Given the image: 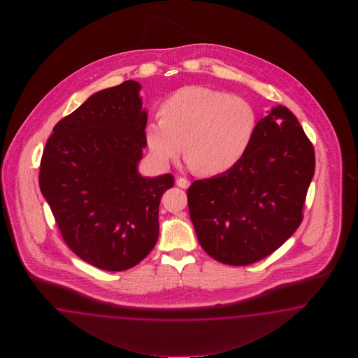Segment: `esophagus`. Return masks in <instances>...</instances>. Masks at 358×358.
Masks as SVG:
<instances>
[{
  "instance_id": "1",
  "label": "esophagus",
  "mask_w": 358,
  "mask_h": 358,
  "mask_svg": "<svg viewBox=\"0 0 358 358\" xmlns=\"http://www.w3.org/2000/svg\"><path fill=\"white\" fill-rule=\"evenodd\" d=\"M176 184H177L178 187H181V189H187V187L190 186V181L186 180L184 177H178V178L176 180Z\"/></svg>"
}]
</instances>
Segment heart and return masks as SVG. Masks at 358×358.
I'll list each match as a JSON object with an SVG mask.
<instances>
[{"label": "heart", "mask_w": 358, "mask_h": 358, "mask_svg": "<svg viewBox=\"0 0 358 358\" xmlns=\"http://www.w3.org/2000/svg\"><path fill=\"white\" fill-rule=\"evenodd\" d=\"M257 129L259 115L248 99L194 85L164 99L160 120L144 127V141L152 162L162 168L174 163L186 147L192 168L219 176L241 163Z\"/></svg>", "instance_id": "obj_1"}]
</instances>
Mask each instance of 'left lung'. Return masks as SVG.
<instances>
[{"mask_svg":"<svg viewBox=\"0 0 358 358\" xmlns=\"http://www.w3.org/2000/svg\"><path fill=\"white\" fill-rule=\"evenodd\" d=\"M314 172V147L299 122L289 108H271L241 163L187 189L201 247L236 266L269 256L299 227Z\"/></svg>","mask_w":358,"mask_h":358,"instance_id":"1","label":"left lung"}]
</instances>
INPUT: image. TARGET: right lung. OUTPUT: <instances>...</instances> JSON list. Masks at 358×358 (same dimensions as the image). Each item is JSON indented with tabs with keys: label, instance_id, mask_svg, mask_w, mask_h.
<instances>
[{
	"label": "right lung",
	"instance_id": "add662e5",
	"mask_svg": "<svg viewBox=\"0 0 358 358\" xmlns=\"http://www.w3.org/2000/svg\"><path fill=\"white\" fill-rule=\"evenodd\" d=\"M141 84L94 93L59 120L44 147L39 186L66 245L108 271L130 269L159 238V206L171 173H138L147 113Z\"/></svg>",
	"mask_w": 358,
	"mask_h": 358
}]
</instances>
